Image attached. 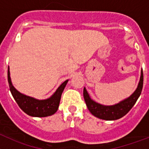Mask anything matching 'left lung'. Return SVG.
<instances>
[{"instance_id": "left-lung-1", "label": "left lung", "mask_w": 149, "mask_h": 149, "mask_svg": "<svg viewBox=\"0 0 149 149\" xmlns=\"http://www.w3.org/2000/svg\"><path fill=\"white\" fill-rule=\"evenodd\" d=\"M143 86V73L142 70L139 84L135 92L130 97L116 104L106 106L97 103L90 98L86 88L84 89V98L88 110L93 116L104 120H116L125 116L134 107L141 94Z\"/></svg>"}]
</instances>
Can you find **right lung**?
Returning <instances> with one entry per match:
<instances>
[{
    "mask_svg": "<svg viewBox=\"0 0 149 149\" xmlns=\"http://www.w3.org/2000/svg\"><path fill=\"white\" fill-rule=\"evenodd\" d=\"M7 77L10 90L19 107L27 115L34 117L49 116L57 111L62 93L68 81V80L64 81L49 98L39 100L22 94L13 86L10 78V68H8Z\"/></svg>",
    "mask_w": 149,
    "mask_h": 149,
    "instance_id": "add662e5",
    "label": "right lung"
}]
</instances>
